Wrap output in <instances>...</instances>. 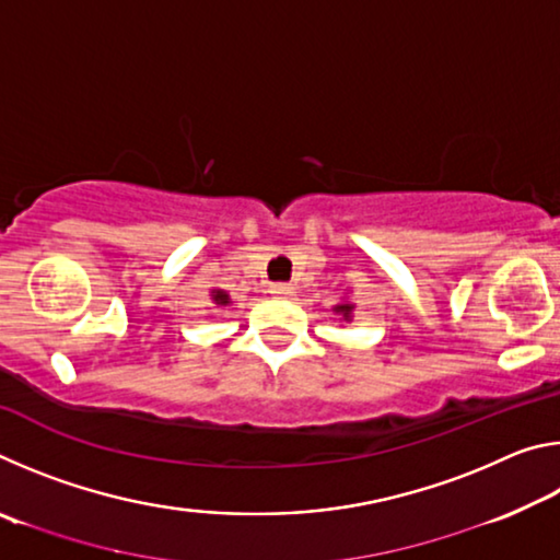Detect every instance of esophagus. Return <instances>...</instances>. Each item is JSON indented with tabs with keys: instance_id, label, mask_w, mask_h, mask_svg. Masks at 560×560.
<instances>
[{
	"instance_id": "esophagus-1",
	"label": "esophagus",
	"mask_w": 560,
	"mask_h": 560,
	"mask_svg": "<svg viewBox=\"0 0 560 560\" xmlns=\"http://www.w3.org/2000/svg\"><path fill=\"white\" fill-rule=\"evenodd\" d=\"M269 291H271L277 299H291V296H293V287H291V283H271Z\"/></svg>"
}]
</instances>
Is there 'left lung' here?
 <instances>
[{"mask_svg": "<svg viewBox=\"0 0 560 560\" xmlns=\"http://www.w3.org/2000/svg\"><path fill=\"white\" fill-rule=\"evenodd\" d=\"M334 311L343 316V320H350V314H353V303H338Z\"/></svg>", "mask_w": 560, "mask_h": 560, "instance_id": "left-lung-1", "label": "left lung"}]
</instances>
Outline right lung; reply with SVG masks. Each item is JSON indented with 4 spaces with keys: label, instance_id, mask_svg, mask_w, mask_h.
Returning a JSON list of instances; mask_svg holds the SVG:
<instances>
[{
    "label": "right lung",
    "instance_id": "add662e5",
    "mask_svg": "<svg viewBox=\"0 0 560 560\" xmlns=\"http://www.w3.org/2000/svg\"><path fill=\"white\" fill-rule=\"evenodd\" d=\"M212 301L217 303V306H230V303H232L230 293L222 291V289H214V291H212Z\"/></svg>",
    "mask_w": 560,
    "mask_h": 560
}]
</instances>
